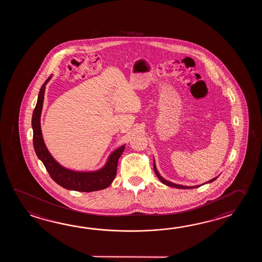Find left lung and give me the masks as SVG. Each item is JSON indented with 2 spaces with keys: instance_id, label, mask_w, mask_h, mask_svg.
Returning <instances> with one entry per match:
<instances>
[{
  "instance_id": "8db88e82",
  "label": "left lung",
  "mask_w": 262,
  "mask_h": 262,
  "mask_svg": "<svg viewBox=\"0 0 262 262\" xmlns=\"http://www.w3.org/2000/svg\"><path fill=\"white\" fill-rule=\"evenodd\" d=\"M154 170H155V172H156V176L158 177V179L160 180V182H161L162 184H166L167 186H171V187H174V188H178V189H192V188H196V187H199V186H201V185H194V186H185V185H182V184H173L171 182H169V181H167L166 179L163 178L161 175L159 174V172L157 171V168H156V161H154ZM217 177H215V178L212 179V180H210V181H208L207 183H204L203 184H210V183H212L213 181H215Z\"/></svg>"
}]
</instances>
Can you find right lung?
<instances>
[{
    "mask_svg": "<svg viewBox=\"0 0 262 262\" xmlns=\"http://www.w3.org/2000/svg\"><path fill=\"white\" fill-rule=\"evenodd\" d=\"M51 78L52 76H50L42 85L38 94L36 106L33 112L32 127L34 131L33 142L35 154L44 164L51 179L63 188L78 192H93L105 189L112 184L116 176L118 160L124 150L125 144L113 150L107 157L106 164L95 171H76L62 167L56 161L45 144L40 123L44 103L46 85Z\"/></svg>",
    "mask_w": 262,
    "mask_h": 262,
    "instance_id": "obj_1",
    "label": "right lung"
}]
</instances>
